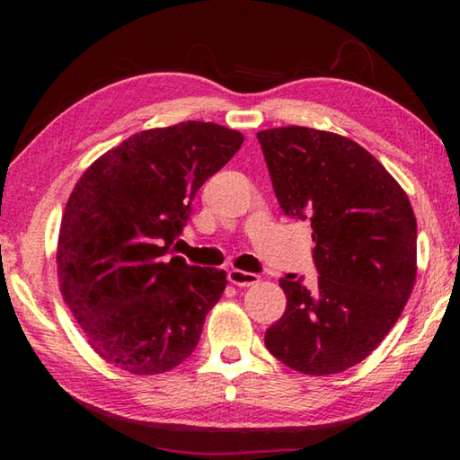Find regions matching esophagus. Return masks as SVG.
Returning <instances> with one entry per match:
<instances>
[{
	"label": "esophagus",
	"mask_w": 460,
	"mask_h": 460,
	"mask_svg": "<svg viewBox=\"0 0 460 460\" xmlns=\"http://www.w3.org/2000/svg\"><path fill=\"white\" fill-rule=\"evenodd\" d=\"M227 278H229L231 284H235L239 288L253 286V284L260 282V276L258 274H252V271H243V270H231Z\"/></svg>",
	"instance_id": "34e87169"
}]
</instances>
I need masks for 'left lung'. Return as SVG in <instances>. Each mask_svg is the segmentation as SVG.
Returning <instances> with one entry per match:
<instances>
[{"mask_svg": "<svg viewBox=\"0 0 460 460\" xmlns=\"http://www.w3.org/2000/svg\"><path fill=\"white\" fill-rule=\"evenodd\" d=\"M279 207L310 221L318 282L279 279L286 313L268 351L306 376L361 363L398 321L416 282V217L395 178L353 139L288 126L258 134Z\"/></svg>", "mask_w": 460, "mask_h": 460, "instance_id": "obj_1", "label": "left lung"}]
</instances>
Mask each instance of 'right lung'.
I'll return each instance as SVG.
<instances>
[{"label": "right lung", "mask_w": 460, "mask_h": 460, "mask_svg": "<svg viewBox=\"0 0 460 460\" xmlns=\"http://www.w3.org/2000/svg\"><path fill=\"white\" fill-rule=\"evenodd\" d=\"M241 144L235 129L182 121L123 139L79 178L60 221L58 284L107 363L155 376L197 349L227 274L168 253L194 194Z\"/></svg>", "instance_id": "obj_1"}]
</instances>
